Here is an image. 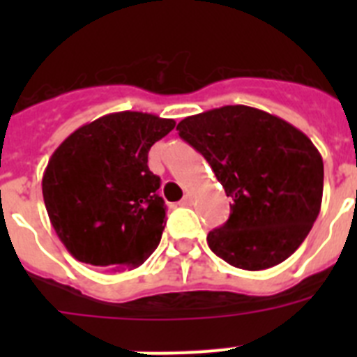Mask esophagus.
<instances>
[{
  "label": "esophagus",
  "instance_id": "1",
  "mask_svg": "<svg viewBox=\"0 0 357 357\" xmlns=\"http://www.w3.org/2000/svg\"><path fill=\"white\" fill-rule=\"evenodd\" d=\"M191 204H193V195L185 193L184 198L181 200V206H191Z\"/></svg>",
  "mask_w": 357,
  "mask_h": 357
}]
</instances>
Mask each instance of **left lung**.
<instances>
[{
  "label": "left lung",
  "mask_w": 357,
  "mask_h": 357,
  "mask_svg": "<svg viewBox=\"0 0 357 357\" xmlns=\"http://www.w3.org/2000/svg\"><path fill=\"white\" fill-rule=\"evenodd\" d=\"M176 130L232 198L227 223L207 236L211 250L250 272L288 259L313 227L324 193V160L307 135L247 105L189 116Z\"/></svg>",
  "instance_id": "left-lung-1"
}]
</instances>
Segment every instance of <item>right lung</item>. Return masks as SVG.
<instances>
[{
  "mask_svg": "<svg viewBox=\"0 0 357 357\" xmlns=\"http://www.w3.org/2000/svg\"><path fill=\"white\" fill-rule=\"evenodd\" d=\"M173 128V119L123 110L87 123L53 151L43 175L44 206L75 259L119 272L155 250L166 206L148 151Z\"/></svg>",
  "mask_w": 357,
  "mask_h": 357,
  "instance_id": "right-lung-1",
  "label": "right lung"
}]
</instances>
